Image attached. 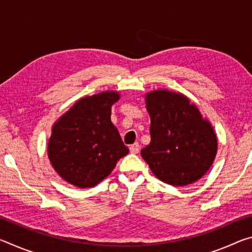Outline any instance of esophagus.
Returning <instances> with one entry per match:
<instances>
[{
	"label": "esophagus",
	"mask_w": 252,
	"mask_h": 252,
	"mask_svg": "<svg viewBox=\"0 0 252 252\" xmlns=\"http://www.w3.org/2000/svg\"><path fill=\"white\" fill-rule=\"evenodd\" d=\"M130 152L131 153H138L139 152V149H140V147H139V143L138 142H135V143H133V144H131L130 146Z\"/></svg>",
	"instance_id": "1"
}]
</instances>
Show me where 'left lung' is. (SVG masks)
I'll use <instances>...</instances> for the list:
<instances>
[{
	"instance_id": "8db88e82",
	"label": "left lung",
	"mask_w": 252,
	"mask_h": 252,
	"mask_svg": "<svg viewBox=\"0 0 252 252\" xmlns=\"http://www.w3.org/2000/svg\"><path fill=\"white\" fill-rule=\"evenodd\" d=\"M151 141L141 156L152 173L173 187L202 178L215 161L218 139L198 106L179 92L159 89L144 95Z\"/></svg>"
}]
</instances>
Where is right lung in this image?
Instances as JSON below:
<instances>
[{"instance_id":"add662e5","label":"right lung","mask_w":252,"mask_h":252,"mask_svg":"<svg viewBox=\"0 0 252 252\" xmlns=\"http://www.w3.org/2000/svg\"><path fill=\"white\" fill-rule=\"evenodd\" d=\"M118 91L81 97L52 126L48 157L63 180L78 188H92L112 172L129 153L111 122Z\"/></svg>"}]
</instances>
